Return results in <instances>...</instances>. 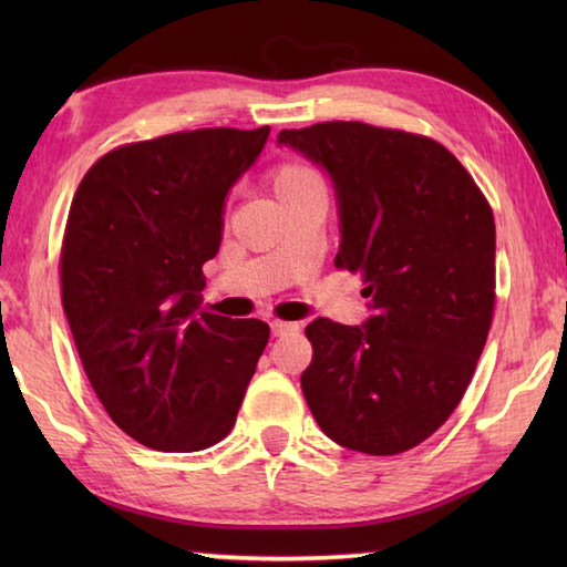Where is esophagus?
I'll return each mask as SVG.
<instances>
[{"label": "esophagus", "mask_w": 567, "mask_h": 567, "mask_svg": "<svg viewBox=\"0 0 567 567\" xmlns=\"http://www.w3.org/2000/svg\"><path fill=\"white\" fill-rule=\"evenodd\" d=\"M270 329H272V336H290V333L299 331L297 323H290V321H280V319H275V321L270 323Z\"/></svg>", "instance_id": "obj_1"}]
</instances>
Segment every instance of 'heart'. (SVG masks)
<instances>
[{"label": "heart", "mask_w": 567, "mask_h": 567, "mask_svg": "<svg viewBox=\"0 0 567 567\" xmlns=\"http://www.w3.org/2000/svg\"><path fill=\"white\" fill-rule=\"evenodd\" d=\"M268 183L275 192V197L280 199L285 195H290V192L299 189V187H305L309 183H317V175L311 173L309 167L299 165V163H280L268 173Z\"/></svg>", "instance_id": "obj_1"}]
</instances>
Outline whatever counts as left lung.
Masks as SVG:
<instances>
[{
  "instance_id": "obj_1",
  "label": "left lung",
  "mask_w": 567,
  "mask_h": 567,
  "mask_svg": "<svg viewBox=\"0 0 567 567\" xmlns=\"http://www.w3.org/2000/svg\"><path fill=\"white\" fill-rule=\"evenodd\" d=\"M327 167L341 214L333 265L363 275V327L317 319L305 400L331 441L396 455L461 404L495 311V216L455 155L363 122L280 131Z\"/></svg>"
}]
</instances>
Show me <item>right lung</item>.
Wrapping results in <instances>:
<instances>
[{"mask_svg":"<svg viewBox=\"0 0 567 567\" xmlns=\"http://www.w3.org/2000/svg\"><path fill=\"white\" fill-rule=\"evenodd\" d=\"M270 126L177 131L94 163L72 197L60 297L106 414L165 453L228 436L270 327L204 311L224 199Z\"/></svg>","mask_w":567,"mask_h":567,"instance_id":"1","label":"right lung"}]
</instances>
